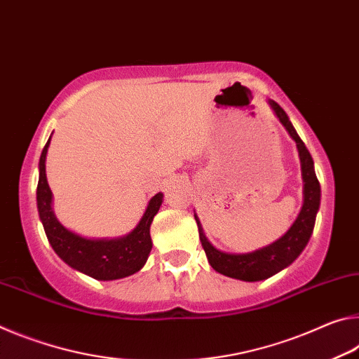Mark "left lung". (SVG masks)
I'll list each match as a JSON object with an SVG mask.
<instances>
[{
	"label": "left lung",
	"instance_id": "1",
	"mask_svg": "<svg viewBox=\"0 0 359 359\" xmlns=\"http://www.w3.org/2000/svg\"><path fill=\"white\" fill-rule=\"evenodd\" d=\"M270 108H272L273 114L278 117V121L283 124L286 132L290 137L296 141L299 161H301V172H302V207L299 211L297 218L292 222L291 227L281 235L280 238L275 240L264 248H259L251 252H226L208 242L205 237L203 227L198 221L197 215L194 213L197 227H198V237H201L202 246L205 250V255L208 257L210 266L213 267L216 272H219L226 277H231L235 280L242 281H261L267 280L272 275L281 272V270L291 266L301 252L307 246L310 237H312L316 213L320 210V201H321V189L320 183L315 175V165L313 158L310 156L309 149L305 148L304 141L299 137L296 128L292 127L290 117L280 107L277 102L269 100Z\"/></svg>",
	"mask_w": 359,
	"mask_h": 359
}]
</instances>
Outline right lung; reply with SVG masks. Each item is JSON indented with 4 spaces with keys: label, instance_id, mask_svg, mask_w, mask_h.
<instances>
[{
    "label": "right lung",
    "instance_id": "right-lung-1",
    "mask_svg": "<svg viewBox=\"0 0 359 359\" xmlns=\"http://www.w3.org/2000/svg\"><path fill=\"white\" fill-rule=\"evenodd\" d=\"M50 144L47 140L39 157V181L36 202L39 219L47 240L58 257L81 273L102 281L126 278L144 267L152 250L149 229L163 202V194L151 198L143 216L130 232L116 238H87L65 227L52 210V191L47 184L46 156Z\"/></svg>",
    "mask_w": 359,
    "mask_h": 359
}]
</instances>
